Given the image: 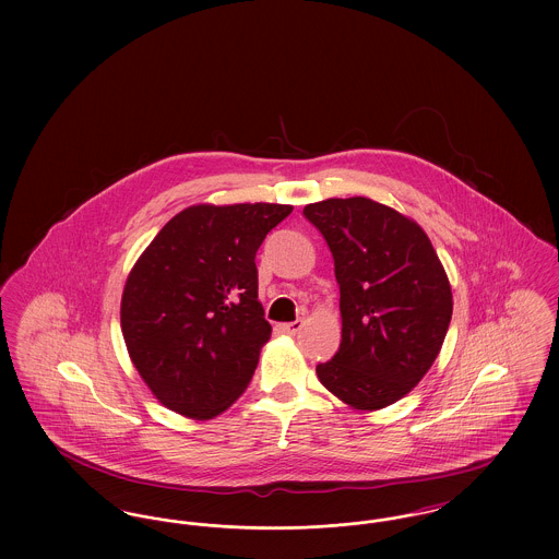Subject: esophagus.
<instances>
[{"instance_id": "1", "label": "esophagus", "mask_w": 559, "mask_h": 559, "mask_svg": "<svg viewBox=\"0 0 559 559\" xmlns=\"http://www.w3.org/2000/svg\"><path fill=\"white\" fill-rule=\"evenodd\" d=\"M301 326H304V320H295V322H283V324H278L276 329H278L281 333L295 335V333H299V331H301Z\"/></svg>"}]
</instances>
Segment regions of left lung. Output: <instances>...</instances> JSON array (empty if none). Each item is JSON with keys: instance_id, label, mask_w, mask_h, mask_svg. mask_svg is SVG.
<instances>
[{"instance_id": "1", "label": "left lung", "mask_w": 559, "mask_h": 559, "mask_svg": "<svg viewBox=\"0 0 559 559\" xmlns=\"http://www.w3.org/2000/svg\"><path fill=\"white\" fill-rule=\"evenodd\" d=\"M340 285L342 344L320 383L358 411L406 396L433 365L452 317L449 276L419 224L365 197L304 207Z\"/></svg>"}]
</instances>
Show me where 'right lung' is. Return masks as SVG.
Instances as JSON below:
<instances>
[{"instance_id": "right-lung-1", "label": "right lung", "mask_w": 559, "mask_h": 559, "mask_svg": "<svg viewBox=\"0 0 559 559\" xmlns=\"http://www.w3.org/2000/svg\"><path fill=\"white\" fill-rule=\"evenodd\" d=\"M292 205H194L135 262L121 299L133 367L167 408L212 419L249 385L272 326L255 253Z\"/></svg>"}]
</instances>
